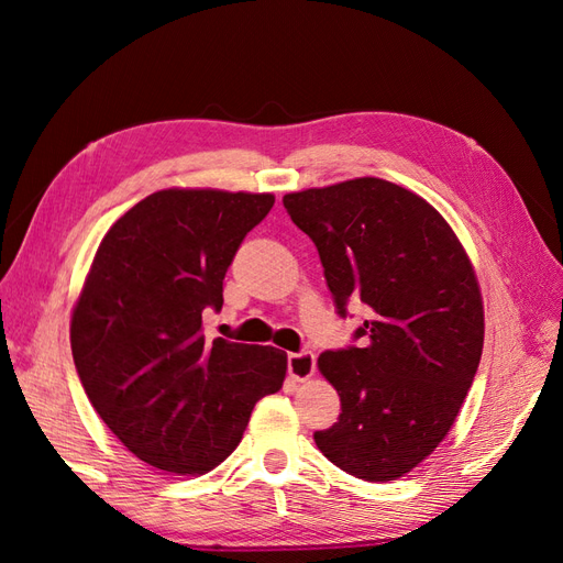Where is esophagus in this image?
Here are the masks:
<instances>
[{"instance_id": "34e87169", "label": "esophagus", "mask_w": 563, "mask_h": 563, "mask_svg": "<svg viewBox=\"0 0 563 563\" xmlns=\"http://www.w3.org/2000/svg\"><path fill=\"white\" fill-rule=\"evenodd\" d=\"M317 368V356L312 352H291L288 354V376L298 383L310 380Z\"/></svg>"}]
</instances>
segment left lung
Here are the masks:
<instances>
[{
  "mask_svg": "<svg viewBox=\"0 0 563 563\" xmlns=\"http://www.w3.org/2000/svg\"><path fill=\"white\" fill-rule=\"evenodd\" d=\"M284 209L314 242L338 314L368 312L360 345L319 354L340 416L317 449L356 479H397L449 434L479 368L472 263L434 207L383 178L284 195Z\"/></svg>",
  "mask_w": 563,
  "mask_h": 563,
  "instance_id": "1",
  "label": "left lung"
}]
</instances>
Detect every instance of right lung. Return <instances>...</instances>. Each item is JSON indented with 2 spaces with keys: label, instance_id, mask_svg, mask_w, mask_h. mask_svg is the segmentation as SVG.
Returning a JSON list of instances; mask_svg holds the SVG:
<instances>
[{
  "label": "right lung",
  "instance_id": "obj_1",
  "mask_svg": "<svg viewBox=\"0 0 563 563\" xmlns=\"http://www.w3.org/2000/svg\"><path fill=\"white\" fill-rule=\"evenodd\" d=\"M275 197L159 190L100 242L73 312L75 366L91 406L143 463L207 474L240 446L253 406L282 389L286 352L207 340L203 310Z\"/></svg>",
  "mask_w": 563,
  "mask_h": 563
}]
</instances>
